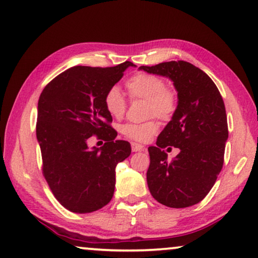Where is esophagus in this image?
<instances>
[{
	"label": "esophagus",
	"instance_id": "obj_1",
	"mask_svg": "<svg viewBox=\"0 0 258 258\" xmlns=\"http://www.w3.org/2000/svg\"><path fill=\"white\" fill-rule=\"evenodd\" d=\"M132 151L133 152H141L144 151V146L140 145V144H132Z\"/></svg>",
	"mask_w": 258,
	"mask_h": 258
}]
</instances>
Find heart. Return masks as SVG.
Listing matches in <instances>:
<instances>
[{"label": "heart", "instance_id": "heart-1", "mask_svg": "<svg viewBox=\"0 0 258 258\" xmlns=\"http://www.w3.org/2000/svg\"><path fill=\"white\" fill-rule=\"evenodd\" d=\"M131 98L147 101V116L169 120L177 110V92L166 87L164 81L148 73H138L126 82ZM104 106L114 118H121L126 111V101L118 87H111L104 96ZM159 130L156 121L149 120L144 124L128 122L121 127V133L136 141H146Z\"/></svg>", "mask_w": 258, "mask_h": 258}]
</instances>
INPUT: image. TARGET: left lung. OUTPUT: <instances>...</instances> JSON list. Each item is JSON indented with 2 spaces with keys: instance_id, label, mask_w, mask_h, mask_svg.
<instances>
[{
  "instance_id": "1",
  "label": "left lung",
  "mask_w": 258,
  "mask_h": 258,
  "mask_svg": "<svg viewBox=\"0 0 258 258\" xmlns=\"http://www.w3.org/2000/svg\"><path fill=\"white\" fill-rule=\"evenodd\" d=\"M139 69L170 79L178 96L177 110L157 137L156 147H148V189L162 205L192 206L206 197L224 166L228 139L224 99L210 76L186 61ZM168 145L181 151L171 161L163 151Z\"/></svg>"
}]
</instances>
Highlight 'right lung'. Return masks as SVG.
<instances>
[{
  "mask_svg": "<svg viewBox=\"0 0 258 258\" xmlns=\"http://www.w3.org/2000/svg\"><path fill=\"white\" fill-rule=\"evenodd\" d=\"M130 61L114 67L75 66L53 79L38 101L37 139L43 175L61 205L90 213L112 199L116 167L131 154L130 142L117 140L104 106L106 91L122 78ZM96 135L106 144L87 148Z\"/></svg>",
  "mask_w": 258,
  "mask_h": 258,
  "instance_id": "obj_1",
  "label": "right lung"
}]
</instances>
